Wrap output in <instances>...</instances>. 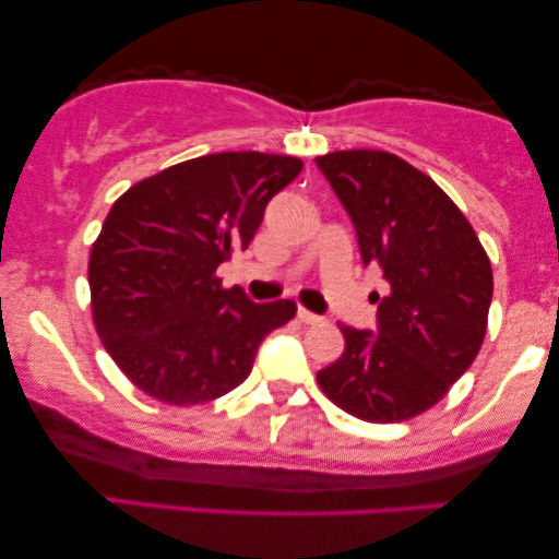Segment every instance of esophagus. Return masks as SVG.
<instances>
[{
    "label": "esophagus",
    "mask_w": 559,
    "mask_h": 559,
    "mask_svg": "<svg viewBox=\"0 0 559 559\" xmlns=\"http://www.w3.org/2000/svg\"><path fill=\"white\" fill-rule=\"evenodd\" d=\"M297 318H300L302 323H308V325L323 323V316H318V312H310V310H305V308H297Z\"/></svg>",
    "instance_id": "1"
}]
</instances>
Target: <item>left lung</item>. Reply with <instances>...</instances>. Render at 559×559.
<instances>
[{"instance_id":"obj_1","label":"left lung","mask_w":559,"mask_h":559,"mask_svg":"<svg viewBox=\"0 0 559 559\" xmlns=\"http://www.w3.org/2000/svg\"><path fill=\"white\" fill-rule=\"evenodd\" d=\"M316 165L356 228L377 328L341 325L346 348L318 371L328 400L366 423H402L438 404L468 371L486 335L493 274L468 218L438 182L381 150H346Z\"/></svg>"}]
</instances>
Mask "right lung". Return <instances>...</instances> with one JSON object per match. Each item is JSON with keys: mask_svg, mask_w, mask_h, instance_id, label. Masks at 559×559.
<instances>
[{"mask_svg": "<svg viewBox=\"0 0 559 559\" xmlns=\"http://www.w3.org/2000/svg\"><path fill=\"white\" fill-rule=\"evenodd\" d=\"M302 159L221 152L129 188L91 249L88 285L104 348L127 379L175 407L241 384L259 343L295 318L293 300L251 302L216 270L247 249L266 203Z\"/></svg>", "mask_w": 559, "mask_h": 559, "instance_id": "1", "label": "right lung"}]
</instances>
